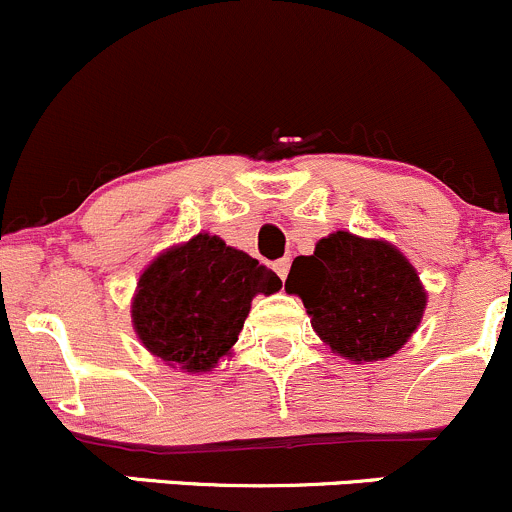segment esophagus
<instances>
[{
	"label": "esophagus",
	"mask_w": 512,
	"mask_h": 512,
	"mask_svg": "<svg viewBox=\"0 0 512 512\" xmlns=\"http://www.w3.org/2000/svg\"><path fill=\"white\" fill-rule=\"evenodd\" d=\"M275 272L280 275V280H287V272H290V257H282V260L275 262Z\"/></svg>",
	"instance_id": "esophagus-1"
}]
</instances>
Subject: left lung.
Segmentation results:
<instances>
[{
	"mask_svg": "<svg viewBox=\"0 0 512 512\" xmlns=\"http://www.w3.org/2000/svg\"><path fill=\"white\" fill-rule=\"evenodd\" d=\"M285 290L300 297L317 337L355 365L395 355L428 305L418 270L393 242L345 230L295 257Z\"/></svg>",
	"mask_w": 512,
	"mask_h": 512,
	"instance_id": "obj_1",
	"label": "left lung"
}]
</instances>
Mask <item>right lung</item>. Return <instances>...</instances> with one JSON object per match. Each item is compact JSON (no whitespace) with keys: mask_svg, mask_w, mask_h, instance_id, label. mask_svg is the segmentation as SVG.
<instances>
[{"mask_svg":"<svg viewBox=\"0 0 512 512\" xmlns=\"http://www.w3.org/2000/svg\"><path fill=\"white\" fill-rule=\"evenodd\" d=\"M280 287V277L255 257L200 232L145 267L132 297V327L165 365L210 372L232 355L252 297Z\"/></svg>","mask_w":512,"mask_h":512,"instance_id":"obj_1","label":"right lung"}]
</instances>
